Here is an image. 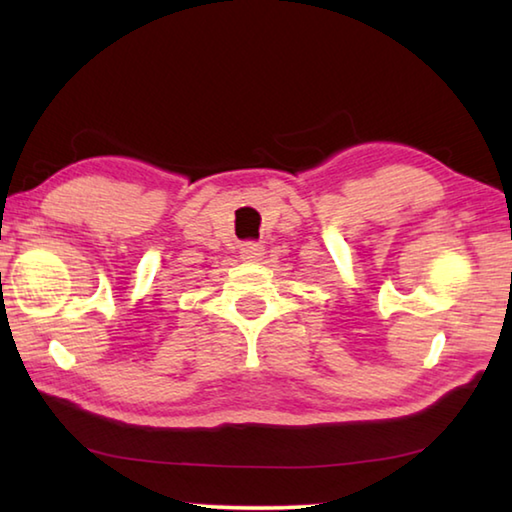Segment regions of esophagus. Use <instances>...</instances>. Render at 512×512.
<instances>
[{
    "label": "esophagus",
    "mask_w": 512,
    "mask_h": 512,
    "mask_svg": "<svg viewBox=\"0 0 512 512\" xmlns=\"http://www.w3.org/2000/svg\"><path fill=\"white\" fill-rule=\"evenodd\" d=\"M239 255L241 259H246V262H255V259L264 255V246L255 244V241H246V244H241Z\"/></svg>",
    "instance_id": "1"
}]
</instances>
